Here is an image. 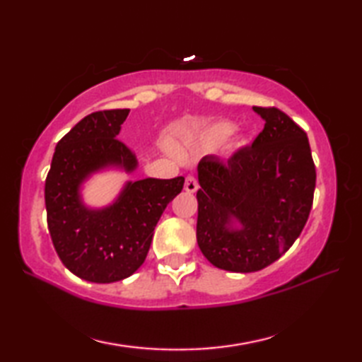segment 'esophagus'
I'll return each mask as SVG.
<instances>
[{"mask_svg":"<svg viewBox=\"0 0 362 362\" xmlns=\"http://www.w3.org/2000/svg\"><path fill=\"white\" fill-rule=\"evenodd\" d=\"M197 188H199V183L196 180V177L188 174L187 179H185V189L188 191V193H194Z\"/></svg>","mask_w":362,"mask_h":362,"instance_id":"obj_1","label":"esophagus"}]
</instances>
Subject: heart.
I'll return each mask as SVG.
<instances>
[{"instance_id": "heart-1", "label": "heart", "mask_w": 362, "mask_h": 362, "mask_svg": "<svg viewBox=\"0 0 362 362\" xmlns=\"http://www.w3.org/2000/svg\"><path fill=\"white\" fill-rule=\"evenodd\" d=\"M232 132H233L232 122L221 121V122H216V124H213L211 127L205 130L204 140L209 144H218V143L226 141L227 138L232 135Z\"/></svg>"}]
</instances>
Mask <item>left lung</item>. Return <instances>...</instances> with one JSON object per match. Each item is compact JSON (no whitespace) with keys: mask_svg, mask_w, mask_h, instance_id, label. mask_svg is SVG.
<instances>
[{"mask_svg":"<svg viewBox=\"0 0 362 362\" xmlns=\"http://www.w3.org/2000/svg\"><path fill=\"white\" fill-rule=\"evenodd\" d=\"M264 129L227 161L197 166V244L213 266L257 272L288 252L308 221L316 166L305 130L276 107H253ZM233 218L242 222L235 230Z\"/></svg>","mask_w":362,"mask_h":362,"instance_id":"obj_1","label":"left lung"}]
</instances>
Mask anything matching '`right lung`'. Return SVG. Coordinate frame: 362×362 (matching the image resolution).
Returning <instances> with one entry per match:
<instances>
[{"label": "right lung", "instance_id": "right-lung-1", "mask_svg": "<svg viewBox=\"0 0 362 362\" xmlns=\"http://www.w3.org/2000/svg\"><path fill=\"white\" fill-rule=\"evenodd\" d=\"M129 109L87 115L62 136L45 180L46 221L59 258L79 279L113 283L127 279L148 255L153 228L168 204L180 193L183 177L127 183L109 209L88 210L79 185L107 165L127 171L136 166L134 151L118 136Z\"/></svg>", "mask_w": 362, "mask_h": 362}]
</instances>
